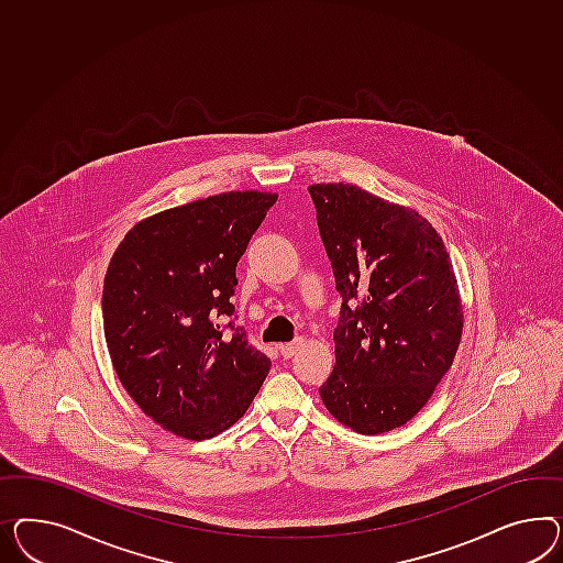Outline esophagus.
Masks as SVG:
<instances>
[{
	"mask_svg": "<svg viewBox=\"0 0 563 563\" xmlns=\"http://www.w3.org/2000/svg\"><path fill=\"white\" fill-rule=\"evenodd\" d=\"M303 346V338H297V340H292L289 344H283L280 346V354L285 356V358H290V356H295L297 354V350Z\"/></svg>",
	"mask_w": 563,
	"mask_h": 563,
	"instance_id": "obj_1",
	"label": "esophagus"
}]
</instances>
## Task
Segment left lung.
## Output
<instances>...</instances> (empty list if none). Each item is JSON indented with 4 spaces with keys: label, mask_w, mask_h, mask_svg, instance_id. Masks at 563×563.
<instances>
[{
    "label": "left lung",
    "mask_w": 563,
    "mask_h": 563,
    "mask_svg": "<svg viewBox=\"0 0 563 563\" xmlns=\"http://www.w3.org/2000/svg\"><path fill=\"white\" fill-rule=\"evenodd\" d=\"M342 297L325 408L361 434L406 424L453 365L463 309L453 264L422 214L352 184H313Z\"/></svg>",
    "instance_id": "8db88e82"
}]
</instances>
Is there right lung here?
I'll list each match as a JSON object with an SVG mask.
<instances>
[{"label": "right lung", "mask_w": 563, "mask_h": 563, "mask_svg": "<svg viewBox=\"0 0 563 563\" xmlns=\"http://www.w3.org/2000/svg\"><path fill=\"white\" fill-rule=\"evenodd\" d=\"M278 195L225 192L153 214L108 264L102 318L122 387L153 422L205 441L242 418L271 358L235 325V266Z\"/></svg>", "instance_id": "add662e5"}]
</instances>
